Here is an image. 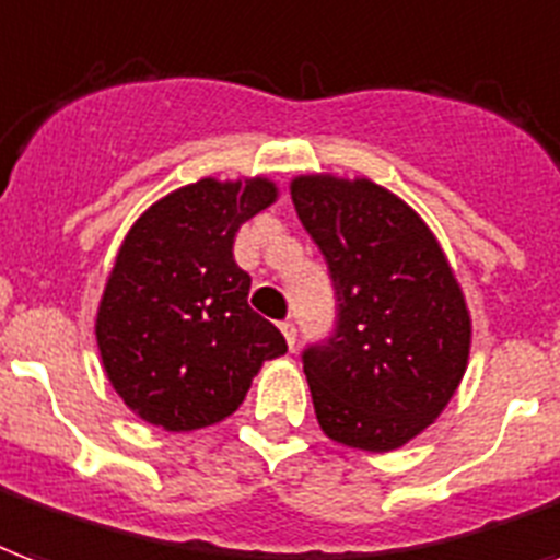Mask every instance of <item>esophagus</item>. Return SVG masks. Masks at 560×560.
Listing matches in <instances>:
<instances>
[{"label":"esophagus","instance_id":"obj_1","mask_svg":"<svg viewBox=\"0 0 560 560\" xmlns=\"http://www.w3.org/2000/svg\"><path fill=\"white\" fill-rule=\"evenodd\" d=\"M281 332H284V338H288V343H296V323L293 320H281Z\"/></svg>","mask_w":560,"mask_h":560}]
</instances>
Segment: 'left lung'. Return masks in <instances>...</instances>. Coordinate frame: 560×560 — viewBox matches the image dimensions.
Returning a JSON list of instances; mask_svg holds the SVG:
<instances>
[{
	"mask_svg": "<svg viewBox=\"0 0 560 560\" xmlns=\"http://www.w3.org/2000/svg\"><path fill=\"white\" fill-rule=\"evenodd\" d=\"M291 198L338 296L332 335L302 353L317 421L350 448H400L448 407L469 364L454 269L416 210L368 177L302 175Z\"/></svg>",
	"mask_w": 560,
	"mask_h": 560,
	"instance_id": "1",
	"label": "left lung"
}]
</instances>
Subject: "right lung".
I'll return each mask as SVG.
<instances>
[{"label": "right lung", "mask_w": 560, "mask_h": 560, "mask_svg": "<svg viewBox=\"0 0 560 560\" xmlns=\"http://www.w3.org/2000/svg\"><path fill=\"white\" fill-rule=\"evenodd\" d=\"M276 196L267 177H205L148 207L124 237L94 332L112 388L148 424H217L260 364L288 353L284 335L248 308L252 279L234 260L240 225Z\"/></svg>", "instance_id": "add662e5"}]
</instances>
